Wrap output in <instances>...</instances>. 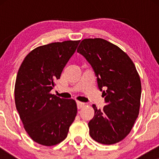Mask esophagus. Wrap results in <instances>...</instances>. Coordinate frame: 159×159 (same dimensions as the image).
<instances>
[{
    "label": "esophagus",
    "instance_id": "1",
    "mask_svg": "<svg viewBox=\"0 0 159 159\" xmlns=\"http://www.w3.org/2000/svg\"><path fill=\"white\" fill-rule=\"evenodd\" d=\"M77 104L78 109H81L82 108H83L84 106H85V104H84V103H82V102H80V101H77Z\"/></svg>",
    "mask_w": 159,
    "mask_h": 159
}]
</instances>
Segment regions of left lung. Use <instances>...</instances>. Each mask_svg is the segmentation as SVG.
<instances>
[{
    "mask_svg": "<svg viewBox=\"0 0 159 159\" xmlns=\"http://www.w3.org/2000/svg\"><path fill=\"white\" fill-rule=\"evenodd\" d=\"M77 52L92 66L100 90H106L102 94L106 104L103 110L93 105L90 135L104 145L120 142L131 131L140 111L142 88L135 66L120 48L102 38L84 39Z\"/></svg>",
    "mask_w": 159,
    "mask_h": 159,
    "instance_id": "1",
    "label": "left lung"
}]
</instances>
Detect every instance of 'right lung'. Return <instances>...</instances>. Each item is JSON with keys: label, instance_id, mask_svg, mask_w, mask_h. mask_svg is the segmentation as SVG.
Instances as JSON below:
<instances>
[{"label": "right lung", "instance_id": "1", "mask_svg": "<svg viewBox=\"0 0 159 159\" xmlns=\"http://www.w3.org/2000/svg\"><path fill=\"white\" fill-rule=\"evenodd\" d=\"M80 40L41 45L25 58L14 88L16 110L24 128L34 142L52 146L62 142L77 112L73 99L51 94L64 66Z\"/></svg>", "mask_w": 159, "mask_h": 159}]
</instances>
